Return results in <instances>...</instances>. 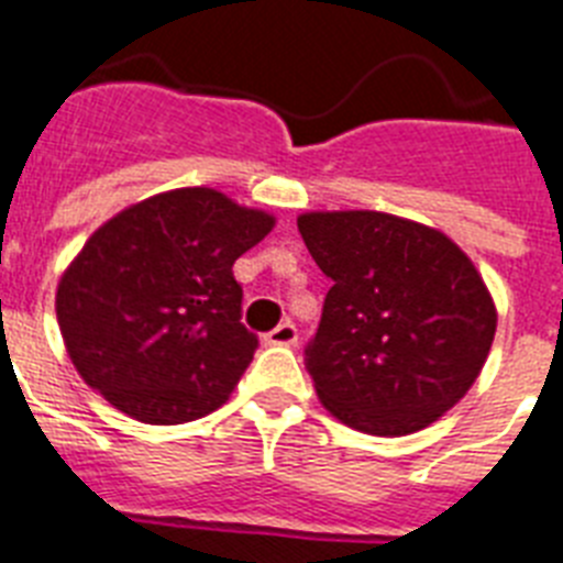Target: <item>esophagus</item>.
Instances as JSON below:
<instances>
[{
    "label": "esophagus",
    "mask_w": 563,
    "mask_h": 563,
    "mask_svg": "<svg viewBox=\"0 0 563 563\" xmlns=\"http://www.w3.org/2000/svg\"><path fill=\"white\" fill-rule=\"evenodd\" d=\"M263 341H266L268 346H291L297 341V329L295 323H280V327H274L272 332H266L263 335Z\"/></svg>",
    "instance_id": "obj_1"
}]
</instances>
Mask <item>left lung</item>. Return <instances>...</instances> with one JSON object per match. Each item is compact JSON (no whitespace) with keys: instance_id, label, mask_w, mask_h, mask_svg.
Wrapping results in <instances>:
<instances>
[{"instance_id":"1","label":"left lung","mask_w":563,"mask_h":563,"mask_svg":"<svg viewBox=\"0 0 563 563\" xmlns=\"http://www.w3.org/2000/svg\"><path fill=\"white\" fill-rule=\"evenodd\" d=\"M297 231L332 280L306 346L323 408L373 437L437 422L472 390L495 341V300L468 254L382 210H312Z\"/></svg>"}]
</instances>
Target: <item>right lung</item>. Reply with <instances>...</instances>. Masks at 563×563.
I'll list each match as a JSON object with an SVG mask.
<instances>
[{
    "mask_svg": "<svg viewBox=\"0 0 563 563\" xmlns=\"http://www.w3.org/2000/svg\"><path fill=\"white\" fill-rule=\"evenodd\" d=\"M274 228L213 187L123 208L57 283V323L80 378L121 413L181 424L225 405L254 358L234 263Z\"/></svg>",
    "mask_w": 563,
    "mask_h": 563,
    "instance_id": "1",
    "label": "right lung"
}]
</instances>
